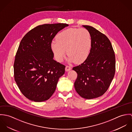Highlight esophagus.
<instances>
[{
  "label": "esophagus",
  "instance_id": "1",
  "mask_svg": "<svg viewBox=\"0 0 132 132\" xmlns=\"http://www.w3.org/2000/svg\"><path fill=\"white\" fill-rule=\"evenodd\" d=\"M71 69H72V68H71L70 66L67 65V66L65 67V71L68 72V71H70V70H71Z\"/></svg>",
  "mask_w": 132,
  "mask_h": 132
}]
</instances>
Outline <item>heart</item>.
Returning <instances> with one entry per match:
<instances>
[{
	"mask_svg": "<svg viewBox=\"0 0 132 132\" xmlns=\"http://www.w3.org/2000/svg\"><path fill=\"white\" fill-rule=\"evenodd\" d=\"M92 46L90 32L85 28H70L59 33L51 48L58 61L63 60L67 52L69 61L76 63L84 62L89 55Z\"/></svg>",
	"mask_w": 132,
	"mask_h": 132,
	"instance_id": "obj_1",
	"label": "heart"
}]
</instances>
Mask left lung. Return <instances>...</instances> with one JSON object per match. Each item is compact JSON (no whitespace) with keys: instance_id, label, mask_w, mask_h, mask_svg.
Wrapping results in <instances>:
<instances>
[{"instance_id":"left-lung-1","label":"left lung","mask_w":132,"mask_h":132,"mask_svg":"<svg viewBox=\"0 0 132 132\" xmlns=\"http://www.w3.org/2000/svg\"><path fill=\"white\" fill-rule=\"evenodd\" d=\"M90 32V53L81 64L73 68L77 73L76 91L86 99L98 97L108 89L115 75V56L110 40L94 27L83 25Z\"/></svg>"}]
</instances>
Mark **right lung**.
I'll use <instances>...</instances> for the list:
<instances>
[{"label":"right lung","instance_id":"1","mask_svg":"<svg viewBox=\"0 0 132 132\" xmlns=\"http://www.w3.org/2000/svg\"><path fill=\"white\" fill-rule=\"evenodd\" d=\"M64 23L38 25L22 39L14 64L15 80L29 100L40 102L54 93L65 66L53 59L51 43L58 32L68 26Z\"/></svg>","mask_w":132,"mask_h":132}]
</instances>
